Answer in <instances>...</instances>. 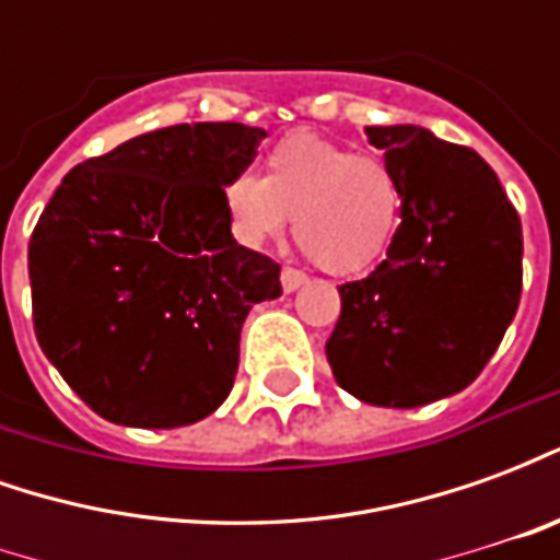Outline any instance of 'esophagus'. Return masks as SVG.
<instances>
[{"mask_svg": "<svg viewBox=\"0 0 560 560\" xmlns=\"http://www.w3.org/2000/svg\"><path fill=\"white\" fill-rule=\"evenodd\" d=\"M305 281H308V276H305V272H300V269H293V267L281 269V288H284V293L300 291Z\"/></svg>", "mask_w": 560, "mask_h": 560, "instance_id": "esophagus-1", "label": "esophagus"}]
</instances>
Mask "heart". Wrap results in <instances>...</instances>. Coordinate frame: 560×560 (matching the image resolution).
Listing matches in <instances>:
<instances>
[{"instance_id": "b5f03b06", "label": "heart", "mask_w": 560, "mask_h": 560, "mask_svg": "<svg viewBox=\"0 0 560 560\" xmlns=\"http://www.w3.org/2000/svg\"><path fill=\"white\" fill-rule=\"evenodd\" d=\"M221 207L248 248L272 243L293 215V231L320 267L357 276L387 257L399 233L401 191L384 159L296 131L269 149L264 179L252 173L224 179Z\"/></svg>"}]
</instances>
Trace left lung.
<instances>
[{
	"label": "left lung",
	"mask_w": 560,
	"mask_h": 560,
	"mask_svg": "<svg viewBox=\"0 0 560 560\" xmlns=\"http://www.w3.org/2000/svg\"><path fill=\"white\" fill-rule=\"evenodd\" d=\"M401 191V224L365 279L341 284L327 360L377 408L462 393L504 339L522 293V221L494 171L420 126H369Z\"/></svg>",
	"instance_id": "1"
}]
</instances>
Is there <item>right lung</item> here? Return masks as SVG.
Masks as SVG:
<instances>
[{
	"mask_svg": "<svg viewBox=\"0 0 560 560\" xmlns=\"http://www.w3.org/2000/svg\"><path fill=\"white\" fill-rule=\"evenodd\" d=\"M264 128L183 122L68 173L30 240L44 357L104 420L176 429L228 399L252 305L279 264L233 240L221 185Z\"/></svg>",
	"mask_w": 560,
	"mask_h": 560,
	"instance_id": "obj_1",
	"label": "right lung"
}]
</instances>
